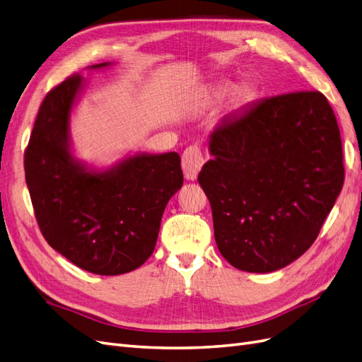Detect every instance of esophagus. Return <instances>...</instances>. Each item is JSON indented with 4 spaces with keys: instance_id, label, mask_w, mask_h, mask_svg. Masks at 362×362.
<instances>
[{
    "instance_id": "34e87169",
    "label": "esophagus",
    "mask_w": 362,
    "mask_h": 362,
    "mask_svg": "<svg viewBox=\"0 0 362 362\" xmlns=\"http://www.w3.org/2000/svg\"><path fill=\"white\" fill-rule=\"evenodd\" d=\"M182 170H184V177L187 180H196L198 173L204 164V156L202 151L198 145H192L189 148H185L182 152Z\"/></svg>"
}]
</instances>
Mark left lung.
I'll use <instances>...</instances> for the list:
<instances>
[{
  "instance_id": "1",
  "label": "left lung",
  "mask_w": 362,
  "mask_h": 362,
  "mask_svg": "<svg viewBox=\"0 0 362 362\" xmlns=\"http://www.w3.org/2000/svg\"><path fill=\"white\" fill-rule=\"evenodd\" d=\"M198 175L214 238L238 270L286 267L311 247L344 182L343 146L319 90L264 98L226 116Z\"/></svg>"
}]
</instances>
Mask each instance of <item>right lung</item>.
<instances>
[{
  "label": "right lung",
  "mask_w": 362,
  "mask_h": 362,
  "mask_svg": "<svg viewBox=\"0 0 362 362\" xmlns=\"http://www.w3.org/2000/svg\"><path fill=\"white\" fill-rule=\"evenodd\" d=\"M81 84L74 74L42 101L24 154L25 181L52 249L95 275H122L154 252L164 208L184 181L181 158L144 154L87 172L69 152V115Z\"/></svg>",
  "instance_id": "right-lung-1"
}]
</instances>
